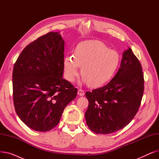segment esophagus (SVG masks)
Masks as SVG:
<instances>
[{
    "instance_id": "34e87169",
    "label": "esophagus",
    "mask_w": 159,
    "mask_h": 159,
    "mask_svg": "<svg viewBox=\"0 0 159 159\" xmlns=\"http://www.w3.org/2000/svg\"><path fill=\"white\" fill-rule=\"evenodd\" d=\"M77 93H78V95H79V96L82 97V96H84V95L85 92H84V90H82V89H79L78 90V92H77Z\"/></svg>"
}]
</instances>
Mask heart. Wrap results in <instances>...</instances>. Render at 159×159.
Masks as SVG:
<instances>
[{"instance_id": "b5f03b06", "label": "heart", "mask_w": 159, "mask_h": 159, "mask_svg": "<svg viewBox=\"0 0 159 159\" xmlns=\"http://www.w3.org/2000/svg\"><path fill=\"white\" fill-rule=\"evenodd\" d=\"M119 54L99 40H87L79 44L74 55H68L64 59L66 79L73 82L82 67V80L92 87H100L109 81L117 69Z\"/></svg>"}]
</instances>
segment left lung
<instances>
[{"label": "left lung", "instance_id": "left-lung-1", "mask_svg": "<svg viewBox=\"0 0 159 159\" xmlns=\"http://www.w3.org/2000/svg\"><path fill=\"white\" fill-rule=\"evenodd\" d=\"M141 64L130 48L125 50L120 68L107 84L87 91L85 113L89 128L97 134H110L124 128L137 113L144 93Z\"/></svg>", "mask_w": 159, "mask_h": 159}]
</instances>
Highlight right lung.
<instances>
[{
	"mask_svg": "<svg viewBox=\"0 0 159 159\" xmlns=\"http://www.w3.org/2000/svg\"><path fill=\"white\" fill-rule=\"evenodd\" d=\"M64 41L49 32L25 48L14 64L13 96L15 111L30 128L48 131L58 124L77 89L62 78Z\"/></svg>",
	"mask_w": 159,
	"mask_h": 159,
	"instance_id": "add662e5",
	"label": "right lung"
}]
</instances>
